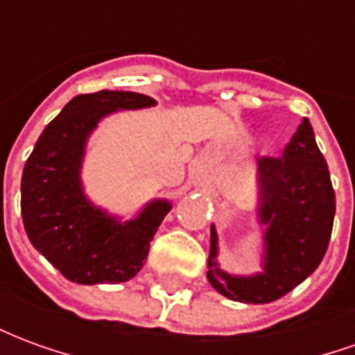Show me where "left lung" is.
<instances>
[{"mask_svg": "<svg viewBox=\"0 0 355 355\" xmlns=\"http://www.w3.org/2000/svg\"><path fill=\"white\" fill-rule=\"evenodd\" d=\"M257 218L264 226L262 272L234 275L223 270L216 261L218 236L213 224L207 261L209 283L226 298L247 304L274 302L320 266L336 209L327 162L306 117L283 157L257 162Z\"/></svg>", "mask_w": 355, "mask_h": 355, "instance_id": "1", "label": "left lung"}]
</instances>
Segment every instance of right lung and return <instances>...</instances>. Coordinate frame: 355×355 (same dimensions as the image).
<instances>
[{"mask_svg": "<svg viewBox=\"0 0 355 355\" xmlns=\"http://www.w3.org/2000/svg\"><path fill=\"white\" fill-rule=\"evenodd\" d=\"M155 106L131 91L78 94L43 129L20 182V211L30 243L66 279L81 285L129 282L146 262L150 241L171 211L152 200L131 220L110 215L83 190L81 165L91 132L119 110Z\"/></svg>", "mask_w": 355, "mask_h": 355, "instance_id": "1", "label": "right lung"}]
</instances>
